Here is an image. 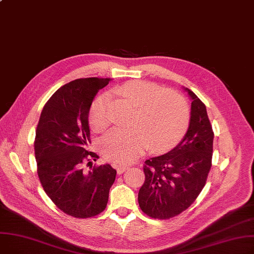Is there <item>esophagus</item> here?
Here are the masks:
<instances>
[{
	"mask_svg": "<svg viewBox=\"0 0 254 254\" xmlns=\"http://www.w3.org/2000/svg\"><path fill=\"white\" fill-rule=\"evenodd\" d=\"M127 169V166H125V165H119V166H117V173L118 174L124 173Z\"/></svg>",
	"mask_w": 254,
	"mask_h": 254,
	"instance_id": "34e87169",
	"label": "esophagus"
}]
</instances>
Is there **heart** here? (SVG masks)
Listing matches in <instances>:
<instances>
[{
    "mask_svg": "<svg viewBox=\"0 0 254 254\" xmlns=\"http://www.w3.org/2000/svg\"><path fill=\"white\" fill-rule=\"evenodd\" d=\"M136 109L131 121L135 128L126 130L112 128L104 136L102 147L108 160L128 163L136 159L148 144L156 151L175 145L188 127L190 111L182 94L165 90L150 82L131 81L112 91ZM110 95L103 93L93 101L89 111V124L95 131L104 130L109 125L108 107Z\"/></svg>",
    "mask_w": 254,
    "mask_h": 254,
    "instance_id": "heart-1",
    "label": "heart"
}]
</instances>
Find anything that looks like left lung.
Returning <instances> with one entry per match:
<instances>
[{
	"instance_id": "8db88e82",
	"label": "left lung",
	"mask_w": 254,
	"mask_h": 254,
	"mask_svg": "<svg viewBox=\"0 0 254 254\" xmlns=\"http://www.w3.org/2000/svg\"><path fill=\"white\" fill-rule=\"evenodd\" d=\"M190 123L181 142L167 153L145 161V182L139 190L141 209L154 219H169L199 195L212 166L213 128L204 104L188 88Z\"/></svg>"
}]
</instances>
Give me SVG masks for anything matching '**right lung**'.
Returning a JSON list of instances; mask_svg holds the SVG:
<instances>
[{
    "instance_id": "right-lung-1",
    "label": "right lung",
    "mask_w": 254,
    "mask_h": 254,
    "mask_svg": "<svg viewBox=\"0 0 254 254\" xmlns=\"http://www.w3.org/2000/svg\"><path fill=\"white\" fill-rule=\"evenodd\" d=\"M110 81L86 78L65 84L43 107L37 126L34 149L43 190L61 211L75 218L102 213L116 178V170L109 164L88 173L82 169L86 160L98 158L88 151V117L95 95Z\"/></svg>"
}]
</instances>
